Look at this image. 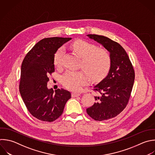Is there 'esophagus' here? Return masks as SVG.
<instances>
[{"mask_svg": "<svg viewBox=\"0 0 155 155\" xmlns=\"http://www.w3.org/2000/svg\"><path fill=\"white\" fill-rule=\"evenodd\" d=\"M80 95H81V94H80V93H79L73 92V93H71V96H72V97H78V96H80Z\"/></svg>", "mask_w": 155, "mask_h": 155, "instance_id": "34e87169", "label": "esophagus"}]
</instances>
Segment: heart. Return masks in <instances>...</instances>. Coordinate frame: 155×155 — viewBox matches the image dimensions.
Here are the masks:
<instances>
[{"label": "heart", "mask_w": 155, "mask_h": 155, "mask_svg": "<svg viewBox=\"0 0 155 155\" xmlns=\"http://www.w3.org/2000/svg\"><path fill=\"white\" fill-rule=\"evenodd\" d=\"M73 50L82 58L81 67L85 70H68L62 76V82L67 88L73 91H79L90 81V76L94 81L102 78L110 67V56L105 50L84 41H76L71 45ZM65 52L64 47L60 48L54 58L55 65L62 64Z\"/></svg>", "instance_id": "1"}]
</instances>
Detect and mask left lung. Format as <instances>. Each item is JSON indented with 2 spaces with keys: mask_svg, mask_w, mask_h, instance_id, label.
<instances>
[{
  "mask_svg": "<svg viewBox=\"0 0 155 155\" xmlns=\"http://www.w3.org/2000/svg\"><path fill=\"white\" fill-rule=\"evenodd\" d=\"M102 45L109 53L110 68L107 76L94 87L101 94L96 102L87 109L96 120H104L118 115L128 104L134 81V71L129 57L118 43L104 36L87 35Z\"/></svg>",
  "mask_w": 155,
  "mask_h": 155,
  "instance_id": "1",
  "label": "left lung"
}]
</instances>
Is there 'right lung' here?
I'll return each instance as SVG.
<instances>
[{"label":"right lung","instance_id":"1","mask_svg":"<svg viewBox=\"0 0 155 155\" xmlns=\"http://www.w3.org/2000/svg\"><path fill=\"white\" fill-rule=\"evenodd\" d=\"M71 38H48L41 40L27 54L21 66L19 91L29 112L39 120L53 122L63 113L71 98L64 89L47 88L48 76L54 71L58 50Z\"/></svg>","mask_w":155,"mask_h":155}]
</instances>
